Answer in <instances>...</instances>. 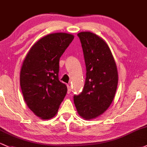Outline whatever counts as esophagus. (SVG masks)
<instances>
[{"mask_svg": "<svg viewBox=\"0 0 147 147\" xmlns=\"http://www.w3.org/2000/svg\"><path fill=\"white\" fill-rule=\"evenodd\" d=\"M67 88H68L67 92L68 94H69V93L71 92V86H69V85H67Z\"/></svg>", "mask_w": 147, "mask_h": 147, "instance_id": "esophagus-1", "label": "esophagus"}]
</instances>
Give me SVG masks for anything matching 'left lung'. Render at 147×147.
Instances as JSON below:
<instances>
[{"label":"left lung","instance_id":"left-lung-1","mask_svg":"<svg viewBox=\"0 0 147 147\" xmlns=\"http://www.w3.org/2000/svg\"><path fill=\"white\" fill-rule=\"evenodd\" d=\"M86 77L83 90L74 96L78 113L87 120L103 113L113 101L118 85V71L111 50L101 38L91 32L78 34Z\"/></svg>","mask_w":147,"mask_h":147}]
</instances>
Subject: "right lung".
I'll use <instances>...</instances> for the list:
<instances>
[{"instance_id":"right-lung-1","label":"right lung","mask_w":147,"mask_h":147,"mask_svg":"<svg viewBox=\"0 0 147 147\" xmlns=\"http://www.w3.org/2000/svg\"><path fill=\"white\" fill-rule=\"evenodd\" d=\"M74 36L55 33L45 36L30 49L20 72V86L26 105L42 119L57 112L67 92L59 80V59Z\"/></svg>"}]
</instances>
